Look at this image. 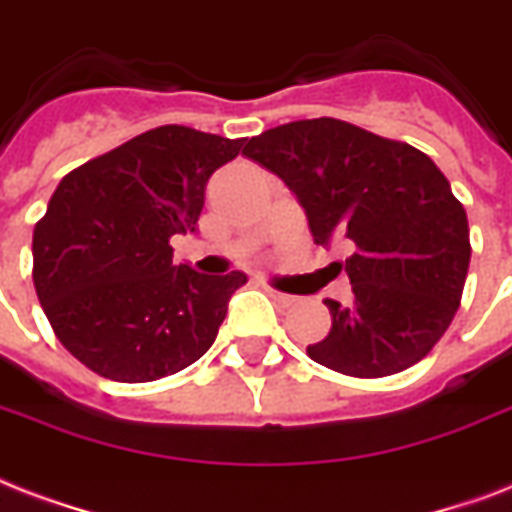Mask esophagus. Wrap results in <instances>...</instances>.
Masks as SVG:
<instances>
[{"label": "esophagus", "mask_w": 512, "mask_h": 512, "mask_svg": "<svg viewBox=\"0 0 512 512\" xmlns=\"http://www.w3.org/2000/svg\"><path fill=\"white\" fill-rule=\"evenodd\" d=\"M264 291L269 293V296H272V299L277 301V304H283V307H288V304H291V296H288V293H283V291H277V288H272V285H264Z\"/></svg>", "instance_id": "34e87169"}]
</instances>
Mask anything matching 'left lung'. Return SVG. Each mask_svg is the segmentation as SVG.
I'll list each match as a JSON object with an SVG mask.
<instances>
[{
	"label": "left lung",
	"instance_id": "1",
	"mask_svg": "<svg viewBox=\"0 0 512 512\" xmlns=\"http://www.w3.org/2000/svg\"><path fill=\"white\" fill-rule=\"evenodd\" d=\"M243 154L299 197L315 243L350 240L355 299H326L331 331L315 363L358 379L425 358L457 315L470 267L465 205L425 152L350 122L320 117L253 136Z\"/></svg>",
	"mask_w": 512,
	"mask_h": 512
}]
</instances>
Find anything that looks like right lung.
<instances>
[{
	"label": "right lung",
	"instance_id": "right-lung-1",
	"mask_svg": "<svg viewBox=\"0 0 512 512\" xmlns=\"http://www.w3.org/2000/svg\"><path fill=\"white\" fill-rule=\"evenodd\" d=\"M245 138L162 125L63 176L34 227V288L58 342L114 382H154L216 342L243 272L173 264L170 237L194 232L205 184Z\"/></svg>",
	"mask_w": 512,
	"mask_h": 512
}]
</instances>
